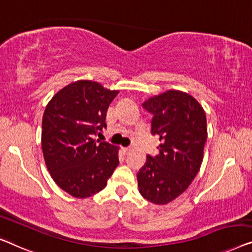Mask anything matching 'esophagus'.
<instances>
[{
	"label": "esophagus",
	"instance_id": "34e87169",
	"mask_svg": "<svg viewBox=\"0 0 252 252\" xmlns=\"http://www.w3.org/2000/svg\"><path fill=\"white\" fill-rule=\"evenodd\" d=\"M123 150H124V152H125L126 155H127V153H129L130 151H132V149H130V148H124Z\"/></svg>",
	"mask_w": 252,
	"mask_h": 252
}]
</instances>
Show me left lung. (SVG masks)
Segmentation results:
<instances>
[{
	"mask_svg": "<svg viewBox=\"0 0 252 252\" xmlns=\"http://www.w3.org/2000/svg\"><path fill=\"white\" fill-rule=\"evenodd\" d=\"M143 108L152 114L151 134L158 135L159 155L147 156L137 173L140 193L166 205L187 189L198 174L207 141V118L194 97L170 90L152 96Z\"/></svg>",
	"mask_w": 252,
	"mask_h": 252,
	"instance_id": "8db88e82",
	"label": "left lung"
}]
</instances>
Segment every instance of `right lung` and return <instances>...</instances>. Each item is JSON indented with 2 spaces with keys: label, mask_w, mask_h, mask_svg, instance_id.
<instances>
[{
  "label": "right lung",
  "mask_w": 252,
  "mask_h": 252,
  "mask_svg": "<svg viewBox=\"0 0 252 252\" xmlns=\"http://www.w3.org/2000/svg\"><path fill=\"white\" fill-rule=\"evenodd\" d=\"M118 91L78 81L64 86L47 103L42 120V150L58 187L75 198L103 189L118 166V148L95 141L107 127L105 116Z\"/></svg>",
  "instance_id": "right-lung-1"
}]
</instances>
